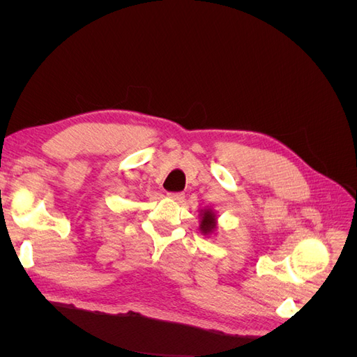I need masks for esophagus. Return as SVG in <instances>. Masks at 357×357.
<instances>
[{
  "label": "esophagus",
  "mask_w": 357,
  "mask_h": 357,
  "mask_svg": "<svg viewBox=\"0 0 357 357\" xmlns=\"http://www.w3.org/2000/svg\"><path fill=\"white\" fill-rule=\"evenodd\" d=\"M168 197H169L171 199L177 201V202H181L183 199H185V195H183L181 192H171V193H168Z\"/></svg>",
  "instance_id": "34e87169"
}]
</instances>
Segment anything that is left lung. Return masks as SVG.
I'll return each mask as SVG.
<instances>
[{
	"mask_svg": "<svg viewBox=\"0 0 357 357\" xmlns=\"http://www.w3.org/2000/svg\"><path fill=\"white\" fill-rule=\"evenodd\" d=\"M218 228V220H215V214L213 210L205 208L201 210V223H199V231L204 235H210Z\"/></svg>",
	"mask_w": 357,
	"mask_h": 357,
	"instance_id": "1",
	"label": "left lung"
}]
</instances>
